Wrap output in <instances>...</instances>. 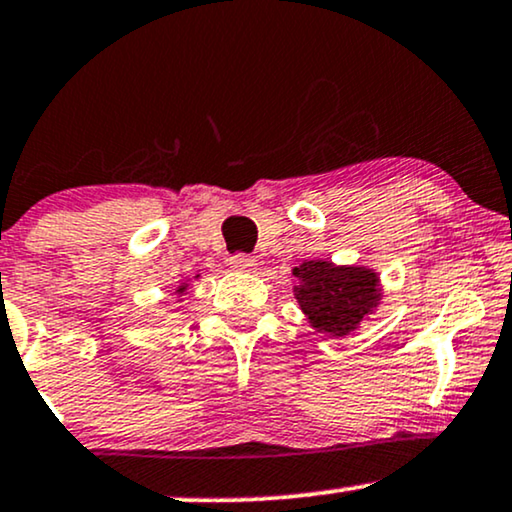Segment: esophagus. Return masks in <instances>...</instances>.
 Instances as JSON below:
<instances>
[{
  "label": "esophagus",
  "instance_id": "esophagus-1",
  "mask_svg": "<svg viewBox=\"0 0 512 512\" xmlns=\"http://www.w3.org/2000/svg\"><path fill=\"white\" fill-rule=\"evenodd\" d=\"M229 264H231V267H234L236 271H255V269H257V260H255V257H252V255H243V252H241V255L231 257Z\"/></svg>",
  "mask_w": 512,
  "mask_h": 512
}]
</instances>
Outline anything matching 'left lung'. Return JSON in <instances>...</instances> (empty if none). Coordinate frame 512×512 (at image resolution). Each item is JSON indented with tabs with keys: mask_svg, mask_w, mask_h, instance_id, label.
Here are the masks:
<instances>
[{
	"mask_svg": "<svg viewBox=\"0 0 512 512\" xmlns=\"http://www.w3.org/2000/svg\"><path fill=\"white\" fill-rule=\"evenodd\" d=\"M295 300L314 331L345 338L371 319L383 300L380 274L361 264L304 260L293 269Z\"/></svg>",
	"mask_w": 512,
	"mask_h": 512,
	"instance_id": "8db88e82",
	"label": "left lung"
}]
</instances>
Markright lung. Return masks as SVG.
Listing matches in <instances>:
<instances>
[{
	"label": "right lung",
	"instance_id": "1",
	"mask_svg": "<svg viewBox=\"0 0 512 512\" xmlns=\"http://www.w3.org/2000/svg\"><path fill=\"white\" fill-rule=\"evenodd\" d=\"M200 274H196V276H193V278H198ZM191 288V278H186V281L184 283H179V286H177V290H174V293H177V297H179V300L177 302H181V300H184V295H186V290H189Z\"/></svg>",
	"mask_w": 512,
	"mask_h": 512
}]
</instances>
